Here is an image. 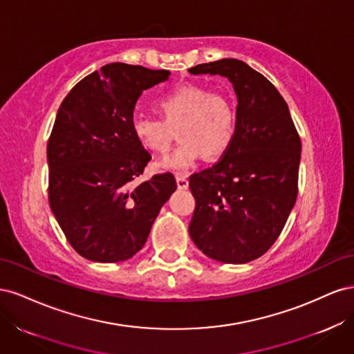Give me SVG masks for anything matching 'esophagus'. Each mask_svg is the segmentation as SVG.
I'll return each instance as SVG.
<instances>
[{
    "mask_svg": "<svg viewBox=\"0 0 354 354\" xmlns=\"http://www.w3.org/2000/svg\"><path fill=\"white\" fill-rule=\"evenodd\" d=\"M176 180H177V187H178V189H187V187H189V180H187L186 177L177 176Z\"/></svg>",
    "mask_w": 354,
    "mask_h": 354,
    "instance_id": "34e87169",
    "label": "esophagus"
}]
</instances>
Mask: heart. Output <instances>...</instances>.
<instances>
[{
	"label": "heart",
	"mask_w": 354,
	"mask_h": 354,
	"mask_svg": "<svg viewBox=\"0 0 354 354\" xmlns=\"http://www.w3.org/2000/svg\"><path fill=\"white\" fill-rule=\"evenodd\" d=\"M162 121L136 116L131 122L134 140L145 151L164 155L171 143L169 128L180 127L177 138L181 146L159 160V171L177 176L187 174L203 156H221L234 137L236 113L229 97L195 84L180 85L158 100Z\"/></svg>",
	"instance_id": "1"
}]
</instances>
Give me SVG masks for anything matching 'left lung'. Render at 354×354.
<instances>
[{"instance_id":"obj_1","label":"left lung","mask_w":354,"mask_h":354,"mask_svg":"<svg viewBox=\"0 0 354 354\" xmlns=\"http://www.w3.org/2000/svg\"><path fill=\"white\" fill-rule=\"evenodd\" d=\"M189 72L226 77L238 97L230 147L189 178L196 201L189 234L212 260L250 263L279 238L295 205L301 140L279 91L245 62L221 59Z\"/></svg>"}]
</instances>
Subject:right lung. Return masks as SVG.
I'll list each match as a JSON object with an SVG mask.
<instances>
[{
    "instance_id": "1",
    "label": "right lung",
    "mask_w": 354,
    "mask_h": 354,
    "mask_svg": "<svg viewBox=\"0 0 354 354\" xmlns=\"http://www.w3.org/2000/svg\"><path fill=\"white\" fill-rule=\"evenodd\" d=\"M168 77L109 63L75 85L57 111L47 145L48 202L72 248L90 261L131 259L177 189L171 173L137 183L151 153L131 133L136 102Z\"/></svg>"
}]
</instances>
